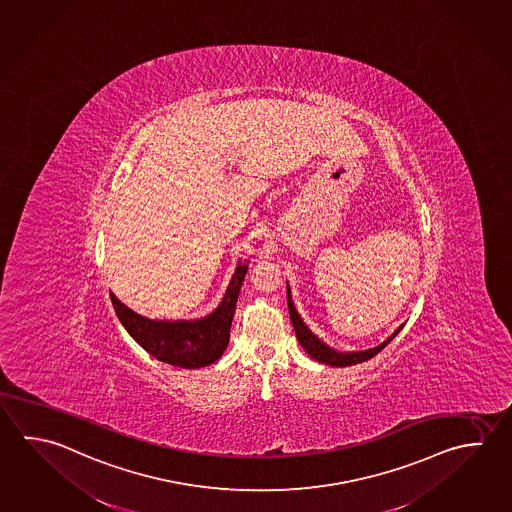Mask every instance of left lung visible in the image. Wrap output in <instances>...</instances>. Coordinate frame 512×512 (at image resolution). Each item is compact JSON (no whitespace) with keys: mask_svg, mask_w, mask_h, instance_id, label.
Returning a JSON list of instances; mask_svg holds the SVG:
<instances>
[{"mask_svg":"<svg viewBox=\"0 0 512 512\" xmlns=\"http://www.w3.org/2000/svg\"><path fill=\"white\" fill-rule=\"evenodd\" d=\"M288 309H290V319L291 322H293V329H295V335H297L300 346L308 351L309 357L315 358L317 362H322V364H328V366L346 367L353 366V364H360V362H366L369 358L375 357L378 351H382V349L386 348L387 344H389V342L398 335V331L402 329V326L396 329L395 333L387 338V340H384L377 348L366 349V351H355V353H338L335 349L328 348L322 340H319V338L315 337V335L306 328V324L302 322L299 313H297V309H295L293 302H291L290 286H288Z\"/></svg>","mask_w":512,"mask_h":512,"instance_id":"8db88e82","label":"left lung"}]
</instances>
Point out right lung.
<instances>
[{
    "instance_id": "obj_1",
    "label": "right lung",
    "mask_w": 512,
    "mask_h": 512,
    "mask_svg": "<svg viewBox=\"0 0 512 512\" xmlns=\"http://www.w3.org/2000/svg\"><path fill=\"white\" fill-rule=\"evenodd\" d=\"M248 264L237 266L219 308L212 315L192 322H159L134 313L110 293L116 315L141 348L170 366L197 369L221 357L230 342L233 313Z\"/></svg>"
}]
</instances>
